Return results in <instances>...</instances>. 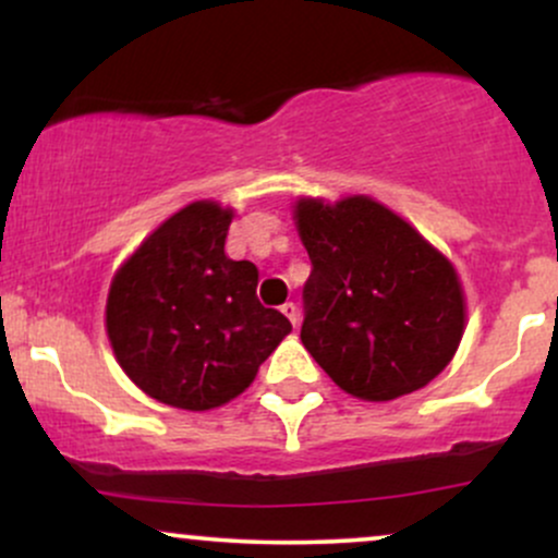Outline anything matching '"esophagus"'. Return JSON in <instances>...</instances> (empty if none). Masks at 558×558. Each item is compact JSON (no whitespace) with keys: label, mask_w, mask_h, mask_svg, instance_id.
I'll use <instances>...</instances> for the list:
<instances>
[{"label":"esophagus","mask_w":558,"mask_h":558,"mask_svg":"<svg viewBox=\"0 0 558 558\" xmlns=\"http://www.w3.org/2000/svg\"><path fill=\"white\" fill-rule=\"evenodd\" d=\"M280 312H283V315L293 323V328H296V325H299V306L293 304V301H286V304L280 306Z\"/></svg>","instance_id":"esophagus-1"}]
</instances>
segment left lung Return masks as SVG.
Here are the masks:
<instances>
[{
	"instance_id": "8db88e82",
	"label": "left lung",
	"mask_w": 558,
	"mask_h": 558,
	"mask_svg": "<svg viewBox=\"0 0 558 558\" xmlns=\"http://www.w3.org/2000/svg\"><path fill=\"white\" fill-rule=\"evenodd\" d=\"M312 272L301 343L345 393L390 401L433 380L464 332L457 272L409 222L367 196L301 198Z\"/></svg>"
}]
</instances>
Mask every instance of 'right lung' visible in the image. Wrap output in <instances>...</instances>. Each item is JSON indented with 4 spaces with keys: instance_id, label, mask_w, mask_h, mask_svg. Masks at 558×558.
Returning <instances> with one entry per match:
<instances>
[{
    "instance_id": "add662e5",
    "label": "right lung",
    "mask_w": 558,
    "mask_h": 558,
    "mask_svg": "<svg viewBox=\"0 0 558 558\" xmlns=\"http://www.w3.org/2000/svg\"><path fill=\"white\" fill-rule=\"evenodd\" d=\"M233 213L194 202L114 275L107 332L120 367L151 399L204 412L243 393L291 332L257 299L252 262L226 257Z\"/></svg>"
}]
</instances>
